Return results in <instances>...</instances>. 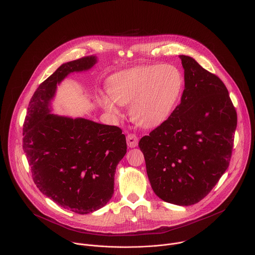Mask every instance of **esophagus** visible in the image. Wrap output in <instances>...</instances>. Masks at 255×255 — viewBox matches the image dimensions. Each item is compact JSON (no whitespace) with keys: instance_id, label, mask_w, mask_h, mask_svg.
Segmentation results:
<instances>
[{"instance_id":"34e87169","label":"esophagus","mask_w":255,"mask_h":255,"mask_svg":"<svg viewBox=\"0 0 255 255\" xmlns=\"http://www.w3.org/2000/svg\"><path fill=\"white\" fill-rule=\"evenodd\" d=\"M137 141H138V138L136 135L132 134V133H129L128 134L127 136V143H128V147H135L137 145Z\"/></svg>"}]
</instances>
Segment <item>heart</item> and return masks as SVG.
<instances>
[{
	"label": "heart",
	"instance_id": "obj_1",
	"mask_svg": "<svg viewBox=\"0 0 255 255\" xmlns=\"http://www.w3.org/2000/svg\"><path fill=\"white\" fill-rule=\"evenodd\" d=\"M182 87V75L172 65L139 66L111 76L109 93L100 94L99 102L113 116H120V105L130 103L132 121L143 128H154L171 115Z\"/></svg>",
	"mask_w": 255,
	"mask_h": 255
}]
</instances>
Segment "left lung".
<instances>
[{"mask_svg": "<svg viewBox=\"0 0 255 255\" xmlns=\"http://www.w3.org/2000/svg\"><path fill=\"white\" fill-rule=\"evenodd\" d=\"M184 90L169 118L138 146L154 193L187 206L200 201L229 165L237 116L222 81L180 55Z\"/></svg>", "mask_w": 255, "mask_h": 255, "instance_id": "8db88e82", "label": "left lung"}]
</instances>
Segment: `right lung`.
Masks as SVG:
<instances>
[{
  "label": "right lung",
  "mask_w": 255,
  "mask_h": 255,
  "mask_svg": "<svg viewBox=\"0 0 255 255\" xmlns=\"http://www.w3.org/2000/svg\"><path fill=\"white\" fill-rule=\"evenodd\" d=\"M97 63L98 58L91 56L59 67L35 92L24 124L23 147L37 187L79 214L94 212L110 201L117 165L127 153L120 128L52 113L58 86Z\"/></svg>",
  "instance_id": "right-lung-1"
}]
</instances>
